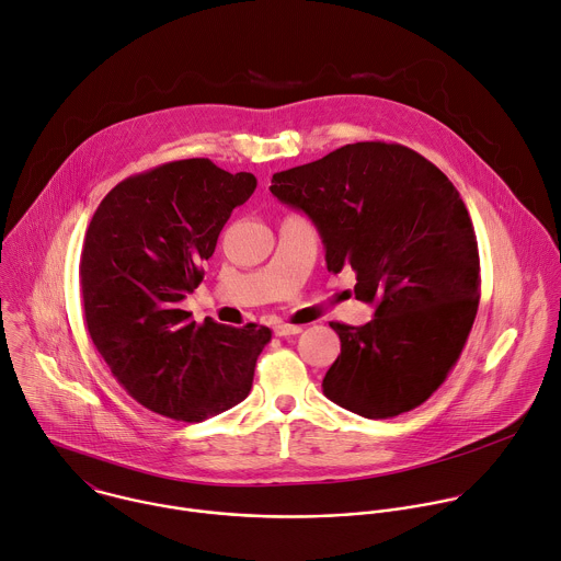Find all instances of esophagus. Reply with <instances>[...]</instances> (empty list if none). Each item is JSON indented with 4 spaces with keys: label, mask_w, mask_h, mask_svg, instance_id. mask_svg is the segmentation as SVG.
<instances>
[{
    "label": "esophagus",
    "mask_w": 561,
    "mask_h": 561,
    "mask_svg": "<svg viewBox=\"0 0 561 561\" xmlns=\"http://www.w3.org/2000/svg\"><path fill=\"white\" fill-rule=\"evenodd\" d=\"M273 331H275L277 337H286V335H297V333H301V327H293V324H286V322H277V324L273 327Z\"/></svg>",
    "instance_id": "1"
}]
</instances>
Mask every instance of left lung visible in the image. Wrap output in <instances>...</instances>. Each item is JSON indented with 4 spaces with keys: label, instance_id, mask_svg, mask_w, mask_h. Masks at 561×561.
Wrapping results in <instances>:
<instances>
[{
    "label": "left lung",
    "instance_id": "obj_1",
    "mask_svg": "<svg viewBox=\"0 0 561 561\" xmlns=\"http://www.w3.org/2000/svg\"><path fill=\"white\" fill-rule=\"evenodd\" d=\"M271 193L312 219L329 271L351 266L355 297L375 304L364 327L331 322L342 353L324 394L368 420L424 404L457 364L479 306L477 237L457 188L402 144L357 141L275 173Z\"/></svg>",
    "mask_w": 561,
    "mask_h": 561
}]
</instances>
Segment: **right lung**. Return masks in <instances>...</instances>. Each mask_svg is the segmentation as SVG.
<instances>
[{"label": "right lung", "mask_w": 561, "mask_h": 561, "mask_svg": "<svg viewBox=\"0 0 561 561\" xmlns=\"http://www.w3.org/2000/svg\"><path fill=\"white\" fill-rule=\"evenodd\" d=\"M255 188L253 173L180 159L119 182L89 224L79 257L89 335L119 386L157 415L204 422L251 392L271 329L197 324L180 301Z\"/></svg>", "instance_id": "obj_1"}]
</instances>
